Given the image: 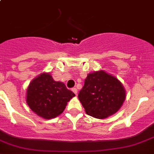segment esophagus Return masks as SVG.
Returning <instances> with one entry per match:
<instances>
[{"label": "esophagus", "mask_w": 154, "mask_h": 154, "mask_svg": "<svg viewBox=\"0 0 154 154\" xmlns=\"http://www.w3.org/2000/svg\"><path fill=\"white\" fill-rule=\"evenodd\" d=\"M72 91H73V93L75 94L76 95H77V88H72Z\"/></svg>", "instance_id": "esophagus-1"}]
</instances>
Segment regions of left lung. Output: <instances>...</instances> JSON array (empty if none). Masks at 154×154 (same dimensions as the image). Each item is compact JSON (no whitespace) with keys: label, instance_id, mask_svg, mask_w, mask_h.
<instances>
[{"label":"left lung","instance_id":"1","mask_svg":"<svg viewBox=\"0 0 154 154\" xmlns=\"http://www.w3.org/2000/svg\"><path fill=\"white\" fill-rule=\"evenodd\" d=\"M78 98L88 115L104 119L119 110L125 99L123 85L104 70L88 73Z\"/></svg>","mask_w":154,"mask_h":154}]
</instances>
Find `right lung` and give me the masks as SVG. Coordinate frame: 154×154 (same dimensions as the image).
Returning a JSON list of instances; mask_svg holds the SVG:
<instances>
[{
    "instance_id": "1",
    "label": "right lung",
    "mask_w": 154,
    "mask_h": 154,
    "mask_svg": "<svg viewBox=\"0 0 154 154\" xmlns=\"http://www.w3.org/2000/svg\"><path fill=\"white\" fill-rule=\"evenodd\" d=\"M75 94L49 73H42L31 81L26 91V102L37 116L45 119L57 117Z\"/></svg>"
}]
</instances>
